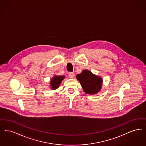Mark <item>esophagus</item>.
I'll return each instance as SVG.
<instances>
[{
    "label": "esophagus",
    "mask_w": 146,
    "mask_h": 146,
    "mask_svg": "<svg viewBox=\"0 0 146 146\" xmlns=\"http://www.w3.org/2000/svg\"><path fill=\"white\" fill-rule=\"evenodd\" d=\"M68 76H69L70 78H73L74 76V74L73 72H70L68 73Z\"/></svg>",
    "instance_id": "esophagus-1"
}]
</instances>
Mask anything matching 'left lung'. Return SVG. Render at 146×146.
Returning a JSON list of instances; mask_svg holds the SVG:
<instances>
[{
	"label": "left lung",
	"instance_id": "obj_1",
	"mask_svg": "<svg viewBox=\"0 0 146 146\" xmlns=\"http://www.w3.org/2000/svg\"><path fill=\"white\" fill-rule=\"evenodd\" d=\"M76 77L86 94H96L101 88L102 79L88 70H84L80 74H78Z\"/></svg>",
	"mask_w": 146,
	"mask_h": 146
}]
</instances>
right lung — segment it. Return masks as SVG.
<instances>
[{
	"instance_id": "add662e5",
	"label": "right lung",
	"mask_w": 146,
	"mask_h": 146,
	"mask_svg": "<svg viewBox=\"0 0 146 146\" xmlns=\"http://www.w3.org/2000/svg\"><path fill=\"white\" fill-rule=\"evenodd\" d=\"M64 78V76H55L51 80V86L52 89L55 90L58 88L60 84L61 83L62 80Z\"/></svg>"
}]
</instances>
